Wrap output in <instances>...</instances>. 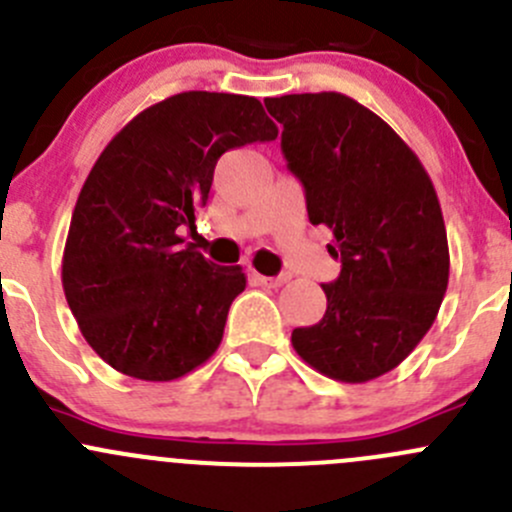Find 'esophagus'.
<instances>
[{
  "instance_id": "1",
  "label": "esophagus",
  "mask_w": 512,
  "mask_h": 512,
  "mask_svg": "<svg viewBox=\"0 0 512 512\" xmlns=\"http://www.w3.org/2000/svg\"><path fill=\"white\" fill-rule=\"evenodd\" d=\"M257 280L262 282L265 287H282L287 280H290V275H277V277H265V275H257Z\"/></svg>"
}]
</instances>
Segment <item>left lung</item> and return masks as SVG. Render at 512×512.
<instances>
[{
	"mask_svg": "<svg viewBox=\"0 0 512 512\" xmlns=\"http://www.w3.org/2000/svg\"><path fill=\"white\" fill-rule=\"evenodd\" d=\"M282 155L305 187L312 225L332 230L340 277L327 310L292 330L297 355L340 382L395 370L438 317L450 252L443 210L423 162L385 119L340 92L267 97Z\"/></svg>",
	"mask_w": 512,
	"mask_h": 512,
	"instance_id": "8db88e82",
	"label": "left lung"
}]
</instances>
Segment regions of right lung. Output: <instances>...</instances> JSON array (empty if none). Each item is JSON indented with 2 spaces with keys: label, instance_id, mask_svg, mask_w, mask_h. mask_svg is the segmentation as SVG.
Masks as SVG:
<instances>
[{
  "label": "right lung",
  "instance_id": "add662e5",
  "mask_svg": "<svg viewBox=\"0 0 512 512\" xmlns=\"http://www.w3.org/2000/svg\"><path fill=\"white\" fill-rule=\"evenodd\" d=\"M275 137L257 97L180 92L109 140L79 192L62 257L69 310L109 367L170 382L215 355L247 277L182 247L180 230L195 227L227 150Z\"/></svg>",
  "mask_w": 512,
  "mask_h": 512
}]
</instances>
